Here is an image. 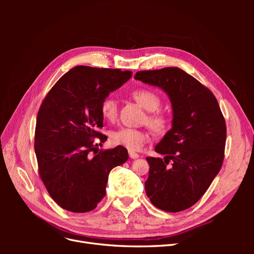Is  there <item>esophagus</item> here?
Here are the masks:
<instances>
[{"mask_svg": "<svg viewBox=\"0 0 254 254\" xmlns=\"http://www.w3.org/2000/svg\"><path fill=\"white\" fill-rule=\"evenodd\" d=\"M129 157L131 159H137L140 156H139V153H136L134 151H129Z\"/></svg>", "mask_w": 254, "mask_h": 254, "instance_id": "34e87169", "label": "esophagus"}]
</instances>
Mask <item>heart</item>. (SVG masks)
<instances>
[{
    "instance_id": "b5f03b06",
    "label": "heart",
    "mask_w": 254,
    "mask_h": 254,
    "mask_svg": "<svg viewBox=\"0 0 254 254\" xmlns=\"http://www.w3.org/2000/svg\"><path fill=\"white\" fill-rule=\"evenodd\" d=\"M141 107L150 113L147 115V124L157 133H164L170 120L166 114L156 111L161 106V98L155 91L150 89H135L131 93ZM101 112L103 118L109 122L117 120L118 103L111 96L105 97L101 103ZM111 143L115 146H122L130 151L140 150L145 143L149 140V134L146 130L133 128H120L112 132L110 136Z\"/></svg>"
}]
</instances>
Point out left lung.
I'll use <instances>...</instances> for the list:
<instances>
[{
	"label": "left lung",
	"instance_id": "left-lung-1",
	"mask_svg": "<svg viewBox=\"0 0 254 254\" xmlns=\"http://www.w3.org/2000/svg\"><path fill=\"white\" fill-rule=\"evenodd\" d=\"M134 78L159 87L173 108V127L147 157L146 195L160 210L176 213L194 205L219 173L227 127L216 97L179 67L136 72Z\"/></svg>",
	"mask_w": 254,
	"mask_h": 254
}]
</instances>
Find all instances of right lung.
<instances>
[{
  "label": "right lung",
  "mask_w": 254,
  "mask_h": 254,
  "mask_svg": "<svg viewBox=\"0 0 254 254\" xmlns=\"http://www.w3.org/2000/svg\"><path fill=\"white\" fill-rule=\"evenodd\" d=\"M131 71L78 65L65 73L45 96L38 111L35 152L39 175L50 196L74 213L94 210L106 195L112 168L125 163V147L95 152L103 127L101 103L119 89ZM101 145V144H99Z\"/></svg>",
  "instance_id": "right-lung-1"
}]
</instances>
